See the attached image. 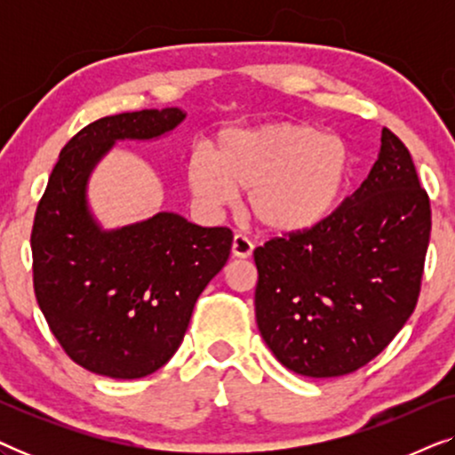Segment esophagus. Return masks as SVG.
I'll list each match as a JSON object with an SVG mask.
<instances>
[{
    "label": "esophagus",
    "instance_id": "1",
    "mask_svg": "<svg viewBox=\"0 0 455 455\" xmlns=\"http://www.w3.org/2000/svg\"><path fill=\"white\" fill-rule=\"evenodd\" d=\"M252 248H254V244L246 238V235H242V234L234 235V240H232V254H234V257L248 259L252 254Z\"/></svg>",
    "mask_w": 455,
    "mask_h": 455
}]
</instances>
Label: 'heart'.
Instances as JSON below:
<instances>
[{"label": "heart", "instance_id": "b5f03b06", "mask_svg": "<svg viewBox=\"0 0 455 455\" xmlns=\"http://www.w3.org/2000/svg\"><path fill=\"white\" fill-rule=\"evenodd\" d=\"M354 172L352 148L313 124L275 122L228 130L207 151H192L186 184L203 207L221 209L248 192L259 226L296 234L319 226L344 201Z\"/></svg>", "mask_w": 455, "mask_h": 455}]
</instances>
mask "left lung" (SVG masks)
<instances>
[{"instance_id":"obj_1","label":"left lung","mask_w":455,"mask_h":455,"mask_svg":"<svg viewBox=\"0 0 455 455\" xmlns=\"http://www.w3.org/2000/svg\"><path fill=\"white\" fill-rule=\"evenodd\" d=\"M431 201L406 145L383 128L369 178L319 226L254 251L259 331L285 369L358 371L406 325L420 296Z\"/></svg>"}]
</instances>
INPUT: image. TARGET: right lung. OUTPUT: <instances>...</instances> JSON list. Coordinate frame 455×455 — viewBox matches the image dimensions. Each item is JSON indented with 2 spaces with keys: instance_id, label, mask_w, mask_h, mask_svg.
Wrapping results in <instances>:
<instances>
[{
  "instance_id": "obj_1",
  "label": "right lung",
  "mask_w": 455,
  "mask_h": 455,
  "mask_svg": "<svg viewBox=\"0 0 455 455\" xmlns=\"http://www.w3.org/2000/svg\"><path fill=\"white\" fill-rule=\"evenodd\" d=\"M182 120L172 108L89 124L61 148L36 207V302L68 356L97 375L140 379L161 369L182 344L196 298L229 257V228L159 213L101 232L86 211V176L116 140L155 139Z\"/></svg>"
}]
</instances>
